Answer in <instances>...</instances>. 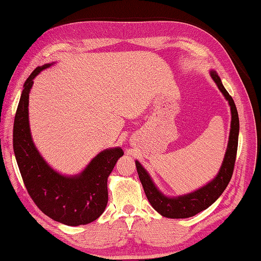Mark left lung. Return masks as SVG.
<instances>
[{
	"label": "left lung",
	"mask_w": 261,
	"mask_h": 261,
	"mask_svg": "<svg viewBox=\"0 0 261 261\" xmlns=\"http://www.w3.org/2000/svg\"><path fill=\"white\" fill-rule=\"evenodd\" d=\"M210 74L211 77L214 79V81L217 83V86L222 92V94L228 100L230 109H231V129H230L228 148L225 154V159H223L222 166L220 168V171L217 174V177L207 186L200 188L199 190L195 192L188 193L186 196L169 198L163 196L156 189V187L152 182L148 172L145 171V169L139 163V161H136L139 179H140L142 184L145 196H147L151 205L163 217L172 218V219H180V218H189L196 216L200 211L210 207L220 197L221 193L227 188L230 179L232 177L236 155H237L238 149V111L231 95L227 92L225 87L222 86L220 77L218 76L215 71H210Z\"/></svg>",
	"instance_id": "obj_1"
}]
</instances>
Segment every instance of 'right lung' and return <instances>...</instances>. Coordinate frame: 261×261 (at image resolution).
<instances>
[{"label":"right lung","mask_w":261,"mask_h":261,"mask_svg":"<svg viewBox=\"0 0 261 261\" xmlns=\"http://www.w3.org/2000/svg\"><path fill=\"white\" fill-rule=\"evenodd\" d=\"M51 64L38 66L24 83L13 125V149L24 186L38 208L68 226L87 225L103 214L108 203V177L123 151H102L75 177L56 172L33 144L29 125V93L33 79Z\"/></svg>","instance_id":"1"}]
</instances>
